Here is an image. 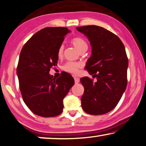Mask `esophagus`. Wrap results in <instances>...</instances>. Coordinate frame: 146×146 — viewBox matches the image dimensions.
Listing matches in <instances>:
<instances>
[{
  "label": "esophagus",
  "mask_w": 146,
  "mask_h": 146,
  "mask_svg": "<svg viewBox=\"0 0 146 146\" xmlns=\"http://www.w3.org/2000/svg\"><path fill=\"white\" fill-rule=\"evenodd\" d=\"M74 81H75L76 84H78V83L80 82V79H79V78H78L75 77V78H74Z\"/></svg>",
  "instance_id": "esophagus-1"
}]
</instances>
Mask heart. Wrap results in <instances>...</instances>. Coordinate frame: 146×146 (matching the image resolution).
<instances>
[{"mask_svg":"<svg viewBox=\"0 0 146 146\" xmlns=\"http://www.w3.org/2000/svg\"><path fill=\"white\" fill-rule=\"evenodd\" d=\"M71 43L75 47L78 51L81 53L83 51L87 50V44L84 38L81 37H76L72 39ZM64 46L63 45H60L58 50L57 55L58 57H60L62 55L63 53ZM80 67V64L78 62H68L64 64L63 66V69L65 71L68 72L69 73L73 74H77L78 73V70Z\"/></svg>","mask_w":146,"mask_h":146,"instance_id":"1","label":"heart"}]
</instances>
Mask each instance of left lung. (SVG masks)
Instances as JSON below:
<instances>
[{"label": "left lung", "mask_w": 146, "mask_h": 146, "mask_svg": "<svg viewBox=\"0 0 146 146\" xmlns=\"http://www.w3.org/2000/svg\"><path fill=\"white\" fill-rule=\"evenodd\" d=\"M91 46V55L86 62L89 74L96 82L84 77V87L81 101L86 113L102 115L112 110L126 89L129 60L124 45L117 36L96 25L78 27Z\"/></svg>", "instance_id": "8db88e82"}]
</instances>
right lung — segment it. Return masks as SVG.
I'll use <instances>...</instances> for the list:
<instances>
[{"instance_id": "add662e5", "label": "right lung", "mask_w": 146, "mask_h": 146, "mask_svg": "<svg viewBox=\"0 0 146 146\" xmlns=\"http://www.w3.org/2000/svg\"><path fill=\"white\" fill-rule=\"evenodd\" d=\"M66 27H46L38 31L24 45L17 68L19 89L30 110L44 117L62 113L63 99L74 84L70 74L55 78L50 68L59 59L57 52L65 35Z\"/></svg>"}]
</instances>
